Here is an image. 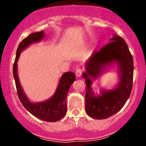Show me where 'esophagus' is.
<instances>
[{"label": "esophagus", "mask_w": 146, "mask_h": 146, "mask_svg": "<svg viewBox=\"0 0 146 146\" xmlns=\"http://www.w3.org/2000/svg\"><path fill=\"white\" fill-rule=\"evenodd\" d=\"M83 73V69L82 68H78L75 71V74L78 77H80Z\"/></svg>", "instance_id": "34e87169"}]
</instances>
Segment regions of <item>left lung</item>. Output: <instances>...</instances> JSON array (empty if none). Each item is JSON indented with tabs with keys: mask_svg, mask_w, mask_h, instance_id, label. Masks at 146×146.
I'll return each mask as SVG.
<instances>
[{
	"mask_svg": "<svg viewBox=\"0 0 146 146\" xmlns=\"http://www.w3.org/2000/svg\"><path fill=\"white\" fill-rule=\"evenodd\" d=\"M99 51H95L86 65L85 108L90 117L97 119H106L117 113L130 97L133 83V58L128 45L121 37L115 36ZM113 61L120 64L121 78L119 86L110 92H102L101 96L95 97L92 93L89 76H97L100 71Z\"/></svg>",
	"mask_w": 146,
	"mask_h": 146,
	"instance_id": "obj_1",
	"label": "left lung"
}]
</instances>
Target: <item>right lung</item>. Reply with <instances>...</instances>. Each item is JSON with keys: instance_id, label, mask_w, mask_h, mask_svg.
<instances>
[{"instance_id": "right-lung-1", "label": "right lung", "mask_w": 146, "mask_h": 146, "mask_svg": "<svg viewBox=\"0 0 146 146\" xmlns=\"http://www.w3.org/2000/svg\"><path fill=\"white\" fill-rule=\"evenodd\" d=\"M43 37L44 33L43 31H41L31 33L21 42L16 51V59L13 67V75L16 83L18 98L23 104V106L37 118L45 121L54 122L59 121L66 115L67 109L66 96L70 86L75 80L74 73L67 72L63 74L60 78V83L55 95L47 101L38 104L31 103L26 98L20 84L17 73V62L21 51L31 43L40 40Z\"/></svg>"}]
</instances>
